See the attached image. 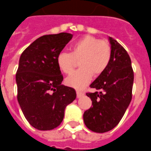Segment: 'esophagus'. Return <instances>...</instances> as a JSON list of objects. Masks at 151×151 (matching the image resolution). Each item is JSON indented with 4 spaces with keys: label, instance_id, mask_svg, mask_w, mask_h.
<instances>
[{
    "label": "esophagus",
    "instance_id": "34e87169",
    "mask_svg": "<svg viewBox=\"0 0 151 151\" xmlns=\"http://www.w3.org/2000/svg\"><path fill=\"white\" fill-rule=\"evenodd\" d=\"M83 95H84V94H83V93H81V92H80V91H77V98H81V96H83Z\"/></svg>",
    "mask_w": 151,
    "mask_h": 151
}]
</instances>
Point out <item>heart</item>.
Masks as SVG:
<instances>
[{"label": "heart", "instance_id": "1", "mask_svg": "<svg viewBox=\"0 0 151 151\" xmlns=\"http://www.w3.org/2000/svg\"><path fill=\"white\" fill-rule=\"evenodd\" d=\"M111 59V47L107 41L91 36L77 40L70 47V52H61L56 58L58 68L65 74H70L79 62L81 68L65 80L67 85L82 90L90 83L93 75L98 77L106 69Z\"/></svg>", "mask_w": 151, "mask_h": 151}]
</instances>
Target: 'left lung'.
<instances>
[{
    "mask_svg": "<svg viewBox=\"0 0 151 151\" xmlns=\"http://www.w3.org/2000/svg\"><path fill=\"white\" fill-rule=\"evenodd\" d=\"M111 59L103 74L90 84L99 92L86 93L92 106L83 113L86 126L94 132L104 133L115 128L132 100L134 72L126 50L112 37Z\"/></svg>",
    "mask_w": 151,
    "mask_h": 151,
    "instance_id": "8db88e82",
    "label": "left lung"
}]
</instances>
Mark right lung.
<instances>
[{"label":"right lung","mask_w":151,"mask_h":151,"mask_svg":"<svg viewBox=\"0 0 151 151\" xmlns=\"http://www.w3.org/2000/svg\"><path fill=\"white\" fill-rule=\"evenodd\" d=\"M73 35L61 32L39 37L21 55L16 83L21 110L32 127L52 130L61 123L65 110L76 99L74 89L63 85L58 55Z\"/></svg>","instance_id":"1"}]
</instances>
